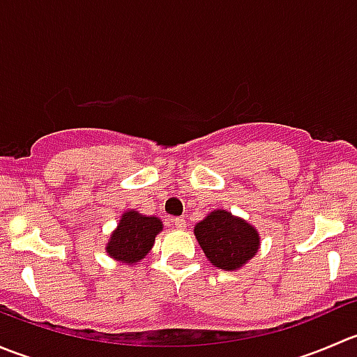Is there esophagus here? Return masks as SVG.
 <instances>
[{
    "label": "esophagus",
    "instance_id": "esophagus-1",
    "mask_svg": "<svg viewBox=\"0 0 357 357\" xmlns=\"http://www.w3.org/2000/svg\"><path fill=\"white\" fill-rule=\"evenodd\" d=\"M172 222H174V226L178 229H185L186 228V222H185V219H183V218H174V219H172Z\"/></svg>",
    "mask_w": 357,
    "mask_h": 357
}]
</instances>
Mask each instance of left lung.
Returning a JSON list of instances; mask_svg holds the SVG:
<instances>
[{
  "label": "left lung",
  "instance_id": "8db88e82",
  "mask_svg": "<svg viewBox=\"0 0 357 357\" xmlns=\"http://www.w3.org/2000/svg\"><path fill=\"white\" fill-rule=\"evenodd\" d=\"M193 233L211 264L225 271L243 268L261 248L257 229L225 208L208 212L197 222Z\"/></svg>",
  "mask_w": 357,
  "mask_h": 357
}]
</instances>
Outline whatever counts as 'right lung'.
Segmentation results:
<instances>
[{"label": "right lung", "instance_id": "obj_1", "mask_svg": "<svg viewBox=\"0 0 357 357\" xmlns=\"http://www.w3.org/2000/svg\"><path fill=\"white\" fill-rule=\"evenodd\" d=\"M162 229L164 225L155 215H143L142 212L129 208L121 215L117 228L112 231L105 252L114 261L136 266L152 250L155 236Z\"/></svg>", "mask_w": 357, "mask_h": 357}]
</instances>
